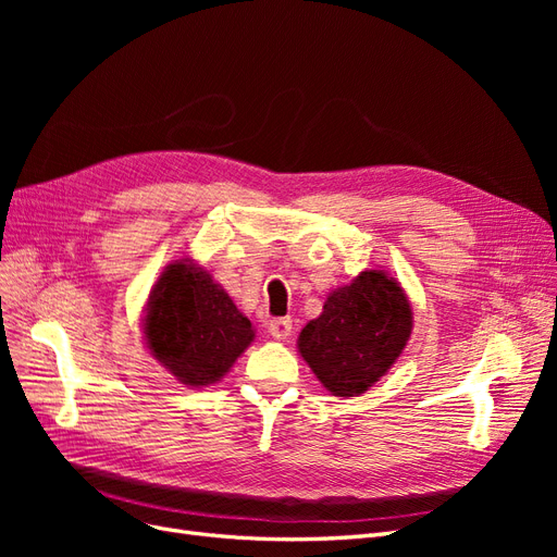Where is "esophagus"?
<instances>
[{
	"mask_svg": "<svg viewBox=\"0 0 557 557\" xmlns=\"http://www.w3.org/2000/svg\"><path fill=\"white\" fill-rule=\"evenodd\" d=\"M269 334L274 336V339H288L293 334V320L290 318H274L272 323H269Z\"/></svg>",
	"mask_w": 557,
	"mask_h": 557,
	"instance_id": "1",
	"label": "esophagus"
}]
</instances>
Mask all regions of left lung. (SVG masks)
<instances>
[{
  "mask_svg": "<svg viewBox=\"0 0 557 557\" xmlns=\"http://www.w3.org/2000/svg\"><path fill=\"white\" fill-rule=\"evenodd\" d=\"M411 327L413 313L401 285L367 269L327 295L323 313L299 332L297 348L334 397H358L395 364Z\"/></svg>",
  "mask_w": 557,
  "mask_h": 557,
  "instance_id": "left-lung-1",
  "label": "left lung"
}]
</instances>
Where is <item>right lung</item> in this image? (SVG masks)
I'll return each mask as SVG.
<instances>
[{
	"label": "right lung",
	"instance_id": "obj_1",
	"mask_svg": "<svg viewBox=\"0 0 557 557\" xmlns=\"http://www.w3.org/2000/svg\"><path fill=\"white\" fill-rule=\"evenodd\" d=\"M144 336L150 356L170 374L183 385L205 387L230 372L256 330L223 285L185 258L166 264L150 290Z\"/></svg>",
	"mask_w": 557,
	"mask_h": 557
}]
</instances>
